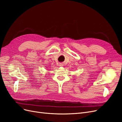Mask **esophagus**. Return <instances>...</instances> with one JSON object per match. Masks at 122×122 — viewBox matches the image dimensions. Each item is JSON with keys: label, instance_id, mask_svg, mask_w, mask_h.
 I'll return each instance as SVG.
<instances>
[{"label": "esophagus", "instance_id": "esophagus-1", "mask_svg": "<svg viewBox=\"0 0 122 122\" xmlns=\"http://www.w3.org/2000/svg\"><path fill=\"white\" fill-rule=\"evenodd\" d=\"M59 66H60V67H62V66H64V64L62 63H60L58 64Z\"/></svg>", "mask_w": 122, "mask_h": 122}]
</instances>
